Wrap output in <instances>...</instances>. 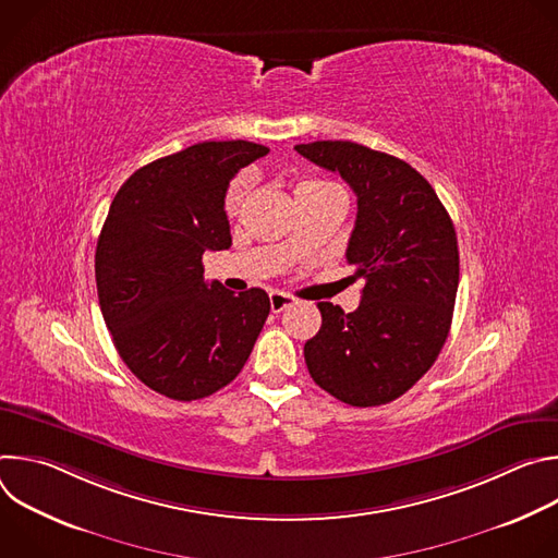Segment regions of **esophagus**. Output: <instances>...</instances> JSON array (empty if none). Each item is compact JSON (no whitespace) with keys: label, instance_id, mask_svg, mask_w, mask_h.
<instances>
[{"label":"esophagus","instance_id":"obj_1","mask_svg":"<svg viewBox=\"0 0 558 558\" xmlns=\"http://www.w3.org/2000/svg\"><path fill=\"white\" fill-rule=\"evenodd\" d=\"M269 302H271V311H274V313H280V311H284L287 306H291V304L295 302V298L289 295V293H282V291H274V293L269 295Z\"/></svg>","mask_w":558,"mask_h":558}]
</instances>
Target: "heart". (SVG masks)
I'll list each match as a JSON object with an SVG mask.
<instances>
[{"label":"heart","mask_w":558,"mask_h":558,"mask_svg":"<svg viewBox=\"0 0 558 558\" xmlns=\"http://www.w3.org/2000/svg\"><path fill=\"white\" fill-rule=\"evenodd\" d=\"M298 187L327 190V187H338V185H336V183H329V181H304V183H300ZM247 190H250L247 177H241V179H235V181L231 183V187H229V192H227V198H225V209H227L229 216L241 211V205H243V201H245V196H247Z\"/></svg>","instance_id":"obj_1"}]
</instances>
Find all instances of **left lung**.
<instances>
[{
    "label": "left lung",
    "mask_w": 558,
    "mask_h": 558,
    "mask_svg": "<svg viewBox=\"0 0 558 558\" xmlns=\"http://www.w3.org/2000/svg\"><path fill=\"white\" fill-rule=\"evenodd\" d=\"M295 151L355 192L347 263L364 278L353 313L317 302L323 327L304 344L306 368L344 404H388L435 364L448 338L459 287L454 225L402 158L351 141L300 143Z\"/></svg>",
    "instance_id": "8db88e82"
}]
</instances>
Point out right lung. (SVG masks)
Returning <instances> with one entry per match:
<instances>
[{"mask_svg":"<svg viewBox=\"0 0 558 558\" xmlns=\"http://www.w3.org/2000/svg\"><path fill=\"white\" fill-rule=\"evenodd\" d=\"M269 154L250 141H205L156 158L117 192L95 276L128 368L170 400L192 402L243 371L269 315L263 289L233 293L203 276V254L231 247L225 194Z\"/></svg>","mask_w":558,"mask_h":558,"instance_id":"1","label":"right lung"}]
</instances>
